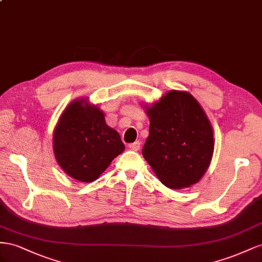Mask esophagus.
<instances>
[{"label":"esophagus","instance_id":"obj_1","mask_svg":"<svg viewBox=\"0 0 262 262\" xmlns=\"http://www.w3.org/2000/svg\"><path fill=\"white\" fill-rule=\"evenodd\" d=\"M128 148L130 149V150H133V151H138L139 149H140V143H139V141H135V143L129 144Z\"/></svg>","mask_w":262,"mask_h":262}]
</instances>
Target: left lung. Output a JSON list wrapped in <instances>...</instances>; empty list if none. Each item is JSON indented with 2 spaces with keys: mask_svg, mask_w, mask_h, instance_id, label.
I'll use <instances>...</instances> for the list:
<instances>
[{
  "mask_svg": "<svg viewBox=\"0 0 262 262\" xmlns=\"http://www.w3.org/2000/svg\"><path fill=\"white\" fill-rule=\"evenodd\" d=\"M145 108L150 124L143 156L156 176L170 189L198 183L214 151L212 125L200 103L172 90Z\"/></svg>",
  "mask_w": 262,
  "mask_h": 262,
  "instance_id": "8db88e82",
  "label": "left lung"
}]
</instances>
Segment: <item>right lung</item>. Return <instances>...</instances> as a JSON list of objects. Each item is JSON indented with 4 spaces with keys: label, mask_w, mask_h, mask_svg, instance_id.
Wrapping results in <instances>:
<instances>
[{
    "label": "right lung",
    "mask_w": 262,
    "mask_h": 262,
    "mask_svg": "<svg viewBox=\"0 0 262 262\" xmlns=\"http://www.w3.org/2000/svg\"><path fill=\"white\" fill-rule=\"evenodd\" d=\"M52 143L59 166L81 182L96 180L125 149L119 134L106 125L103 112L86 99L74 100L66 107Z\"/></svg>",
    "instance_id": "obj_1"
}]
</instances>
